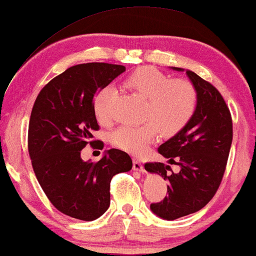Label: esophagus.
Instances as JSON below:
<instances>
[{
	"instance_id": "esophagus-1",
	"label": "esophagus",
	"mask_w": 256,
	"mask_h": 256,
	"mask_svg": "<svg viewBox=\"0 0 256 256\" xmlns=\"http://www.w3.org/2000/svg\"><path fill=\"white\" fill-rule=\"evenodd\" d=\"M133 170L138 172H141V173L146 172L144 165L141 164L140 160H133Z\"/></svg>"
}]
</instances>
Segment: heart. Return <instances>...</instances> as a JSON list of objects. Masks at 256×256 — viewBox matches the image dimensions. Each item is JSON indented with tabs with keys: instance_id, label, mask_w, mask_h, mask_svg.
<instances>
[{
	"instance_id": "b5f03b06",
	"label": "heart",
	"mask_w": 256,
	"mask_h": 256,
	"mask_svg": "<svg viewBox=\"0 0 256 256\" xmlns=\"http://www.w3.org/2000/svg\"><path fill=\"white\" fill-rule=\"evenodd\" d=\"M128 86L147 99L144 120L140 125H122L110 133V142L124 152L139 155L155 140L158 131L173 136L192 118L197 107V91L186 80L171 78L154 67H141L126 78ZM115 90L106 86L96 93L93 112L101 123L112 120Z\"/></svg>"
}]
</instances>
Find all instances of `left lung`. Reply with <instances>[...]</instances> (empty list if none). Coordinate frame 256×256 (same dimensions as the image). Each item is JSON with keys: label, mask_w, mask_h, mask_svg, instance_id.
Wrapping results in <instances>:
<instances>
[{"label": "left lung", "mask_w": 256, "mask_h": 256, "mask_svg": "<svg viewBox=\"0 0 256 256\" xmlns=\"http://www.w3.org/2000/svg\"><path fill=\"white\" fill-rule=\"evenodd\" d=\"M186 74L197 91L196 110L181 132L158 148L170 164L180 166V171L174 173L164 163L144 165L148 172L168 182V196L150 205L154 214L168 221L197 212L212 200L222 181L232 142V120L221 93L194 72L186 70Z\"/></svg>", "instance_id": "8db88e82"}]
</instances>
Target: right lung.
I'll return each instance as SVG.
<instances>
[{
    "mask_svg": "<svg viewBox=\"0 0 256 256\" xmlns=\"http://www.w3.org/2000/svg\"><path fill=\"white\" fill-rule=\"evenodd\" d=\"M125 72L120 64H76L51 80L38 93L28 126V152L40 186L54 208L83 221L100 218L110 205V181L128 172L132 160L109 149L96 163L84 162L80 150L98 131L94 96ZM102 149V141H90Z\"/></svg>",
    "mask_w": 256,
    "mask_h": 256,
    "instance_id": "right-lung-1",
    "label": "right lung"
}]
</instances>
